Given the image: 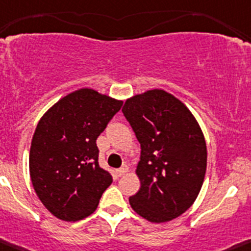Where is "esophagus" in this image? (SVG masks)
Wrapping results in <instances>:
<instances>
[{"mask_svg": "<svg viewBox=\"0 0 251 251\" xmlns=\"http://www.w3.org/2000/svg\"><path fill=\"white\" fill-rule=\"evenodd\" d=\"M116 173H117L118 176H123V175L128 173V167H126V165H125V167H122V168H120V169H117V172H116Z\"/></svg>", "mask_w": 251, "mask_h": 251, "instance_id": "obj_1", "label": "esophagus"}]
</instances>
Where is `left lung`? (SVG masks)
I'll return each mask as SVG.
<instances>
[{
	"label": "left lung",
	"mask_w": 251,
	"mask_h": 251,
	"mask_svg": "<svg viewBox=\"0 0 251 251\" xmlns=\"http://www.w3.org/2000/svg\"><path fill=\"white\" fill-rule=\"evenodd\" d=\"M141 145L136 175L140 190L131 209L154 224L174 220L200 195L206 170V144L197 120L163 89L126 100L122 108Z\"/></svg>",
	"instance_id": "8db88e82"
}]
</instances>
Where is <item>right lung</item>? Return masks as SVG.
I'll list each match as a JSON object with an SVG mask.
<instances>
[{"instance_id": "1", "label": "right lung", "mask_w": 251, "mask_h": 251, "mask_svg": "<svg viewBox=\"0 0 251 251\" xmlns=\"http://www.w3.org/2000/svg\"><path fill=\"white\" fill-rule=\"evenodd\" d=\"M122 104L82 88L41 117L31 141L30 176L37 197L55 218L78 221L98 208L112 177L98 163L97 139Z\"/></svg>"}]
</instances>
